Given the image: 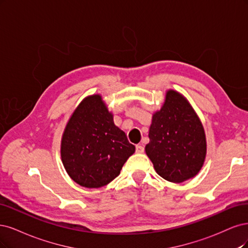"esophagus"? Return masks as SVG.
<instances>
[{"instance_id": "obj_1", "label": "esophagus", "mask_w": 248, "mask_h": 248, "mask_svg": "<svg viewBox=\"0 0 248 248\" xmlns=\"http://www.w3.org/2000/svg\"><path fill=\"white\" fill-rule=\"evenodd\" d=\"M136 153L143 154V153H144V147H143L142 145H137V146H136Z\"/></svg>"}]
</instances>
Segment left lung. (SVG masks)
<instances>
[{"label": "left lung", "mask_w": 248, "mask_h": 248, "mask_svg": "<svg viewBox=\"0 0 248 248\" xmlns=\"http://www.w3.org/2000/svg\"><path fill=\"white\" fill-rule=\"evenodd\" d=\"M145 153L164 179L180 183L201 171L207 154L204 126L187 99L168 90L161 109L153 114Z\"/></svg>", "instance_id": "left-lung-1"}]
</instances>
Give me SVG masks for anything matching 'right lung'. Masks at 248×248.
Listing matches in <instances>:
<instances>
[{
    "label": "right lung",
    "instance_id": "add662e5",
    "mask_svg": "<svg viewBox=\"0 0 248 248\" xmlns=\"http://www.w3.org/2000/svg\"><path fill=\"white\" fill-rule=\"evenodd\" d=\"M135 153L125 133L114 124L113 113L99 93L84 98L63 130L61 157L77 185L99 188L115 179Z\"/></svg>",
    "mask_w": 248,
    "mask_h": 248
}]
</instances>
